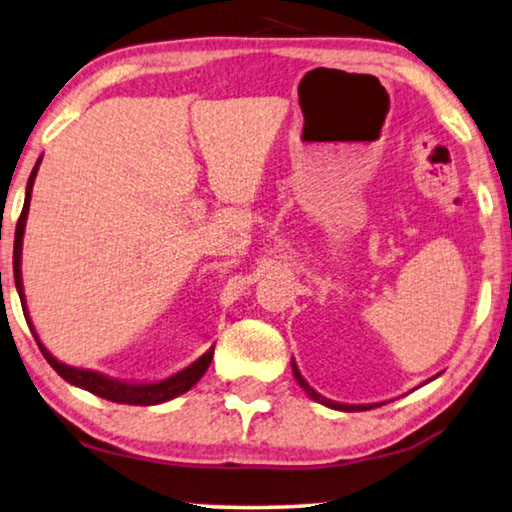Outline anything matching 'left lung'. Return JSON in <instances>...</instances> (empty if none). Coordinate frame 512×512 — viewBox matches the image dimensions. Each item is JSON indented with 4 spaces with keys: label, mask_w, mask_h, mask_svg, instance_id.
<instances>
[{
    "label": "left lung",
    "mask_w": 512,
    "mask_h": 512,
    "mask_svg": "<svg viewBox=\"0 0 512 512\" xmlns=\"http://www.w3.org/2000/svg\"><path fill=\"white\" fill-rule=\"evenodd\" d=\"M292 372H294V377H296V381H299V386L303 388L305 393L310 395L312 400L315 402H319V404H324V407H331V409H338V411H365V409H375L377 404H342V402H335V400H329V398H324V395H319L315 388H312L308 381H305L303 377H301V372H299V368H296V363L292 361ZM432 381V379H430Z\"/></svg>",
    "instance_id": "obj_1"
}]
</instances>
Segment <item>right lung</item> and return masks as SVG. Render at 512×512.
<instances>
[{
	"instance_id": "add662e5",
	"label": "right lung",
	"mask_w": 512,
	"mask_h": 512,
	"mask_svg": "<svg viewBox=\"0 0 512 512\" xmlns=\"http://www.w3.org/2000/svg\"><path fill=\"white\" fill-rule=\"evenodd\" d=\"M38 165H41V158L36 160L34 170H32V174H29L27 193H25V207H22V213H20V218H18V227H15V243H13V278H15V289H18V294H20L22 312H27V308H25V287H22V269H20V262H22V236H25L29 200H32V188H34V179H36ZM25 317H27L29 329H32L34 338L38 342V349H41V354L45 356V361H48L52 368H55V372H57L61 379H66L68 384H73V386H78V388H85V391L98 395V398H105V400L119 402V404H140V407H149V404H160V402H167V400L177 398V395L190 391V388H193L197 381L202 379L204 372L209 370L211 358H213V347H211L209 352L202 354L195 363H190L188 368L174 372V375L167 377V379L147 381V384H135V381H121V379H112L108 375H101V372H96V370L71 368V365L59 363L57 358L52 356L48 349L43 347V342L38 340L34 326H32V322H29V315H25Z\"/></svg>"
}]
</instances>
